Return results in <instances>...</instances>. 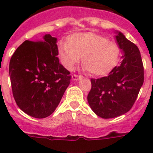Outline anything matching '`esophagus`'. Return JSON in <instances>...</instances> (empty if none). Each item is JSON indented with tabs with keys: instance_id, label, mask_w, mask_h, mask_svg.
Listing matches in <instances>:
<instances>
[{
	"instance_id": "1",
	"label": "esophagus",
	"mask_w": 153,
	"mask_h": 153,
	"mask_svg": "<svg viewBox=\"0 0 153 153\" xmlns=\"http://www.w3.org/2000/svg\"><path fill=\"white\" fill-rule=\"evenodd\" d=\"M79 78H80V76H79V75H77V74H73L71 76V79L73 81H78L79 79Z\"/></svg>"
}]
</instances>
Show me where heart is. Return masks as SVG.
Listing matches in <instances>:
<instances>
[{
	"label": "heart",
	"mask_w": 153,
	"mask_h": 153,
	"mask_svg": "<svg viewBox=\"0 0 153 153\" xmlns=\"http://www.w3.org/2000/svg\"><path fill=\"white\" fill-rule=\"evenodd\" d=\"M59 57L62 64L71 71L82 57L84 71L94 76H103L117 63L120 48L116 43L94 32H79L68 36L67 43L59 45Z\"/></svg>",
	"instance_id": "1"
}]
</instances>
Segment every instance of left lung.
Masks as SVG:
<instances>
[{"instance_id":"left-lung-1","label":"left lung","mask_w":153,"mask_h":153,"mask_svg":"<svg viewBox=\"0 0 153 153\" xmlns=\"http://www.w3.org/2000/svg\"><path fill=\"white\" fill-rule=\"evenodd\" d=\"M117 44L122 61L109 74L92 79L87 101L91 109L102 118H114L129 111L144 82V67L137 45L116 31Z\"/></svg>"}]
</instances>
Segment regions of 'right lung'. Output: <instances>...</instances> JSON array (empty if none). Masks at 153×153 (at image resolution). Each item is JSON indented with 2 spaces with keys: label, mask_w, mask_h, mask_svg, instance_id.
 Wrapping results in <instances>:
<instances>
[{
  "label": "right lung",
  "mask_w": 153,
  "mask_h": 153,
  "mask_svg": "<svg viewBox=\"0 0 153 153\" xmlns=\"http://www.w3.org/2000/svg\"><path fill=\"white\" fill-rule=\"evenodd\" d=\"M57 38L50 34L26 40L9 62L13 94L18 107L36 118L50 116L59 104L71 77L59 62Z\"/></svg>",
  "instance_id": "add662e5"
}]
</instances>
